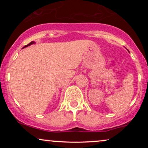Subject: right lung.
I'll return each mask as SVG.
<instances>
[{
    "label": "right lung",
    "instance_id": "obj_1",
    "mask_svg": "<svg viewBox=\"0 0 148 148\" xmlns=\"http://www.w3.org/2000/svg\"><path fill=\"white\" fill-rule=\"evenodd\" d=\"M33 44H35V42H30L29 44H28V45H25L24 47H23V48H25V47H28V46H30V45H33Z\"/></svg>",
    "mask_w": 148,
    "mask_h": 148
}]
</instances>
